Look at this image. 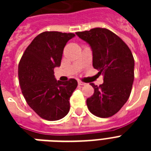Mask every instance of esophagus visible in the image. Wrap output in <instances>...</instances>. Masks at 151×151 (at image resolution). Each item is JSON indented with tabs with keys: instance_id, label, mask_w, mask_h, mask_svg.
<instances>
[{
	"instance_id": "1",
	"label": "esophagus",
	"mask_w": 151,
	"mask_h": 151,
	"mask_svg": "<svg viewBox=\"0 0 151 151\" xmlns=\"http://www.w3.org/2000/svg\"><path fill=\"white\" fill-rule=\"evenodd\" d=\"M78 85H81V86H83V85H85L86 84H85V82H82V81H78Z\"/></svg>"
}]
</instances>
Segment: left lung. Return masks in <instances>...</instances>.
Here are the masks:
<instances>
[{
  "label": "left lung",
  "instance_id": "1",
  "mask_svg": "<svg viewBox=\"0 0 151 151\" xmlns=\"http://www.w3.org/2000/svg\"><path fill=\"white\" fill-rule=\"evenodd\" d=\"M92 51V66L104 75L103 83L94 88L87 99V106L99 117L114 115L129 99L134 81L133 55L126 44L113 32L104 28L77 32Z\"/></svg>",
  "mask_w": 151,
  "mask_h": 151
}]
</instances>
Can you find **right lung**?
<instances>
[{
	"mask_svg": "<svg viewBox=\"0 0 151 151\" xmlns=\"http://www.w3.org/2000/svg\"><path fill=\"white\" fill-rule=\"evenodd\" d=\"M71 33L46 31L32 41L20 59L18 69L20 88L25 99L43 119L57 121L70 110V98L78 86L75 79L62 82L54 75L61 64L63 52Z\"/></svg>",
	"mask_w": 151,
	"mask_h": 151,
	"instance_id": "1",
	"label": "right lung"
}]
</instances>
